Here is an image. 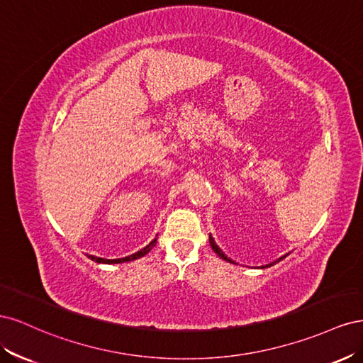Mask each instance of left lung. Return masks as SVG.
Instances as JSON below:
<instances>
[{
  "instance_id": "left-lung-1",
  "label": "left lung",
  "mask_w": 363,
  "mask_h": 363,
  "mask_svg": "<svg viewBox=\"0 0 363 363\" xmlns=\"http://www.w3.org/2000/svg\"><path fill=\"white\" fill-rule=\"evenodd\" d=\"M208 242H211V247H212V250L216 252V255L219 256V257H221V259H224L225 262H230V263H235L232 259H228L225 255H224V252L221 251V250H219V247L215 244V240H213V238H212V235H208ZM283 257H286V256H283ZM283 257H280L279 260H276V262H280ZM276 262H272V263H269V265H267V267H262V268H268V267H272L274 265V263H276Z\"/></svg>"
}]
</instances>
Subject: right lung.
Here are the masks:
<instances>
[{"instance_id":"right-lung-1","label":"right lung","mask_w":363,"mask_h":363,"mask_svg":"<svg viewBox=\"0 0 363 363\" xmlns=\"http://www.w3.org/2000/svg\"><path fill=\"white\" fill-rule=\"evenodd\" d=\"M156 242H157V238H155L151 240V242L145 247V248H142V250H139L138 252H135V255H131V256H127V257H123V259H103V257H96V256H87L89 259H92L94 262H96V263H107V265H111V263H124V262H131V260H136V259H139V257H144L148 251H151V248L156 245Z\"/></svg>"}]
</instances>
